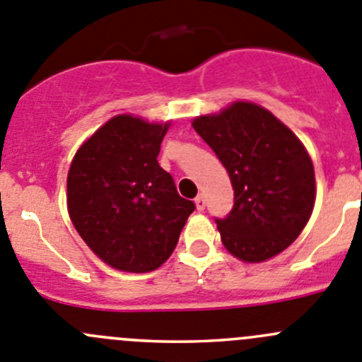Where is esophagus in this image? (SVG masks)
<instances>
[{
  "mask_svg": "<svg viewBox=\"0 0 362 362\" xmlns=\"http://www.w3.org/2000/svg\"><path fill=\"white\" fill-rule=\"evenodd\" d=\"M194 204H197L198 211H204V209H205V200H204V197H202V194H198V197L194 198Z\"/></svg>",
  "mask_w": 362,
  "mask_h": 362,
  "instance_id": "obj_1",
  "label": "esophagus"
}]
</instances>
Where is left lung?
Listing matches in <instances>:
<instances>
[{
  "label": "left lung",
  "mask_w": 362,
  "mask_h": 362,
  "mask_svg": "<svg viewBox=\"0 0 362 362\" xmlns=\"http://www.w3.org/2000/svg\"><path fill=\"white\" fill-rule=\"evenodd\" d=\"M192 128L212 148L234 187V207L216 219L225 248L262 262L300 235L316 200L314 168L300 139L269 110L235 101Z\"/></svg>",
  "instance_id": "left-lung-1"
}]
</instances>
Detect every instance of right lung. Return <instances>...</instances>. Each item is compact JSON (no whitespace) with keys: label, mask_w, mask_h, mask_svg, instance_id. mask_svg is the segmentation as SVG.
Listing matches in <instances>:
<instances>
[{"label":"right lung","mask_w":362,"mask_h":362,"mask_svg":"<svg viewBox=\"0 0 362 362\" xmlns=\"http://www.w3.org/2000/svg\"><path fill=\"white\" fill-rule=\"evenodd\" d=\"M168 128L121 114L94 132L71 162V221L98 257L121 272L146 273L164 264L194 211L158 165Z\"/></svg>","instance_id":"obj_1"}]
</instances>
